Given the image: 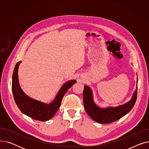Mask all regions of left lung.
<instances>
[{"label":"left lung","instance_id":"8db88e82","mask_svg":"<svg viewBox=\"0 0 149 149\" xmlns=\"http://www.w3.org/2000/svg\"><path fill=\"white\" fill-rule=\"evenodd\" d=\"M136 82H138V78ZM83 97L85 111L93 121L101 124L111 123L126 115L134 106L137 98V84L136 90L133 93L130 100L116 107L109 106L105 108L99 107L93 100L91 88L86 84L84 86Z\"/></svg>","mask_w":149,"mask_h":149}]
</instances>
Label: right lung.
I'll return each instance as SVG.
<instances>
[{"label":"right lung","mask_w":149,"mask_h":149,"mask_svg":"<svg viewBox=\"0 0 149 149\" xmlns=\"http://www.w3.org/2000/svg\"><path fill=\"white\" fill-rule=\"evenodd\" d=\"M22 61L15 65L12 77V91L14 101L20 111L36 120L46 121L50 120L59 109L63 97L68 89L74 85L75 80H69L62 86L54 100L46 104L29 97L20 88L18 78V69Z\"/></svg>","instance_id":"right-lung-1"}]
</instances>
